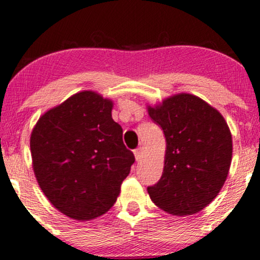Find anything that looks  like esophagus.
Masks as SVG:
<instances>
[{
	"label": "esophagus",
	"mask_w": 260,
	"mask_h": 260,
	"mask_svg": "<svg viewBox=\"0 0 260 260\" xmlns=\"http://www.w3.org/2000/svg\"><path fill=\"white\" fill-rule=\"evenodd\" d=\"M143 153H144V148L143 147H140L137 148V149L134 150V154H135V157H136V160H141L143 157Z\"/></svg>",
	"instance_id": "34e87169"
}]
</instances>
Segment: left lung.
I'll return each mask as SVG.
<instances>
[{"label":"left lung","mask_w":260,"mask_h":260,"mask_svg":"<svg viewBox=\"0 0 260 260\" xmlns=\"http://www.w3.org/2000/svg\"><path fill=\"white\" fill-rule=\"evenodd\" d=\"M147 107L166 138L162 175L147 188L150 200L168 214H196L215 200L227 179L233 154L228 124L193 94H175Z\"/></svg>","instance_id":"left-lung-1"}]
</instances>
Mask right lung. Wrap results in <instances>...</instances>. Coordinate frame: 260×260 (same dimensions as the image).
<instances>
[{
  "mask_svg": "<svg viewBox=\"0 0 260 260\" xmlns=\"http://www.w3.org/2000/svg\"><path fill=\"white\" fill-rule=\"evenodd\" d=\"M112 107V100L83 90L46 111L32 130L37 181L50 203L73 220L109 211L135 162Z\"/></svg>",
  "mask_w": 260,
  "mask_h": 260,
  "instance_id": "right-lung-1",
  "label": "right lung"
}]
</instances>
